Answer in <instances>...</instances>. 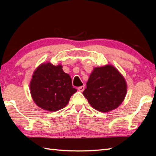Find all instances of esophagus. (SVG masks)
Instances as JSON below:
<instances>
[{
    "label": "esophagus",
    "instance_id": "esophagus-1",
    "mask_svg": "<svg viewBox=\"0 0 156 156\" xmlns=\"http://www.w3.org/2000/svg\"><path fill=\"white\" fill-rule=\"evenodd\" d=\"M84 90V86H82V87H78V90L80 92H83Z\"/></svg>",
    "mask_w": 156,
    "mask_h": 156
}]
</instances>
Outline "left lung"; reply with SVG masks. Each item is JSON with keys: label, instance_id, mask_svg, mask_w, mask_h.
I'll use <instances>...</instances> for the list:
<instances>
[{"label": "left lung", "instance_id": "obj_1", "mask_svg": "<svg viewBox=\"0 0 156 156\" xmlns=\"http://www.w3.org/2000/svg\"><path fill=\"white\" fill-rule=\"evenodd\" d=\"M126 93L123 76L114 66L106 65L93 69L82 94L96 110L106 112L117 108Z\"/></svg>", "mask_w": 156, "mask_h": 156}]
</instances>
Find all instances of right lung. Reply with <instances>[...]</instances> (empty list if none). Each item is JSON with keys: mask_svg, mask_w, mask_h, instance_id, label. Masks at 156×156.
Segmentation results:
<instances>
[{"mask_svg": "<svg viewBox=\"0 0 156 156\" xmlns=\"http://www.w3.org/2000/svg\"><path fill=\"white\" fill-rule=\"evenodd\" d=\"M31 94L35 104L45 111H57L68 105L77 91L72 78L59 64H42L35 69L30 82Z\"/></svg>", "mask_w": 156, "mask_h": 156, "instance_id": "1", "label": "right lung"}]
</instances>
